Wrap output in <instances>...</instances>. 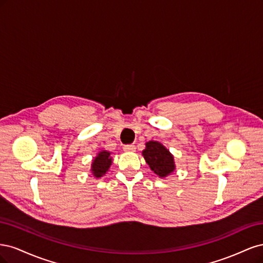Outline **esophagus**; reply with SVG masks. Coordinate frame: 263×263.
Masks as SVG:
<instances>
[{
  "mask_svg": "<svg viewBox=\"0 0 263 263\" xmlns=\"http://www.w3.org/2000/svg\"><path fill=\"white\" fill-rule=\"evenodd\" d=\"M124 150L126 153H134V151H136V147L134 145H126L124 146Z\"/></svg>",
  "mask_w": 263,
  "mask_h": 263,
  "instance_id": "esophagus-1",
  "label": "esophagus"
}]
</instances>
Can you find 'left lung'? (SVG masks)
I'll use <instances>...</instances> for the list:
<instances>
[{"instance_id": "obj_1", "label": "left lung", "mask_w": 263, "mask_h": 263, "mask_svg": "<svg viewBox=\"0 0 263 263\" xmlns=\"http://www.w3.org/2000/svg\"><path fill=\"white\" fill-rule=\"evenodd\" d=\"M142 156L150 169L160 178L168 177L176 169L173 156L159 141L150 140L146 142V148L142 151Z\"/></svg>"}]
</instances>
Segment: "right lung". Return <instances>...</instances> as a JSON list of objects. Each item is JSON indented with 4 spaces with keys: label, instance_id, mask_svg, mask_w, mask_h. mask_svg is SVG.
<instances>
[{
    "label": "right lung",
    "instance_id": "obj_1",
    "mask_svg": "<svg viewBox=\"0 0 263 263\" xmlns=\"http://www.w3.org/2000/svg\"><path fill=\"white\" fill-rule=\"evenodd\" d=\"M110 164H112V157L107 150H102L94 158L91 165V171L95 178H101L108 171Z\"/></svg>",
    "mask_w": 263,
    "mask_h": 263
}]
</instances>
